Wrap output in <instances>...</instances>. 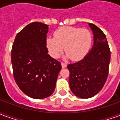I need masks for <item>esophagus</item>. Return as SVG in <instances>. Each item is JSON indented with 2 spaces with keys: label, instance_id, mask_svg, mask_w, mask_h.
<instances>
[{
  "label": "esophagus",
  "instance_id": "obj_1",
  "mask_svg": "<svg viewBox=\"0 0 120 120\" xmlns=\"http://www.w3.org/2000/svg\"><path fill=\"white\" fill-rule=\"evenodd\" d=\"M61 64H62V68H65L67 67V64L64 62H61Z\"/></svg>",
  "mask_w": 120,
  "mask_h": 120
}]
</instances>
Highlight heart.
Listing matches in <instances>:
<instances>
[{"label":"heart","mask_w":120,"mask_h":120,"mask_svg":"<svg viewBox=\"0 0 120 120\" xmlns=\"http://www.w3.org/2000/svg\"><path fill=\"white\" fill-rule=\"evenodd\" d=\"M54 37L47 38L46 44L52 57L57 58L64 50L65 57L74 61L83 58L90 50L93 41L90 32L87 29L79 27H61L56 30Z\"/></svg>","instance_id":"1"}]
</instances>
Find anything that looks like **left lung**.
Segmentation results:
<instances>
[{
  "instance_id": "8db88e82",
  "label": "left lung",
  "mask_w": 120,
  "mask_h": 120,
  "mask_svg": "<svg viewBox=\"0 0 120 120\" xmlns=\"http://www.w3.org/2000/svg\"><path fill=\"white\" fill-rule=\"evenodd\" d=\"M89 26L94 35L92 49L82 60L68 65L71 90L80 98H91L103 88L111 59L105 34L94 24L89 23Z\"/></svg>"
}]
</instances>
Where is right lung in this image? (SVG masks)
<instances>
[{
    "label": "right lung",
    "mask_w": 120,
    "mask_h": 120,
    "mask_svg": "<svg viewBox=\"0 0 120 120\" xmlns=\"http://www.w3.org/2000/svg\"><path fill=\"white\" fill-rule=\"evenodd\" d=\"M48 25L34 22L17 34L11 49L15 80L21 90L34 99H43L52 94L60 62L48 54L46 37Z\"/></svg>",
    "instance_id": "add662e5"
}]
</instances>
